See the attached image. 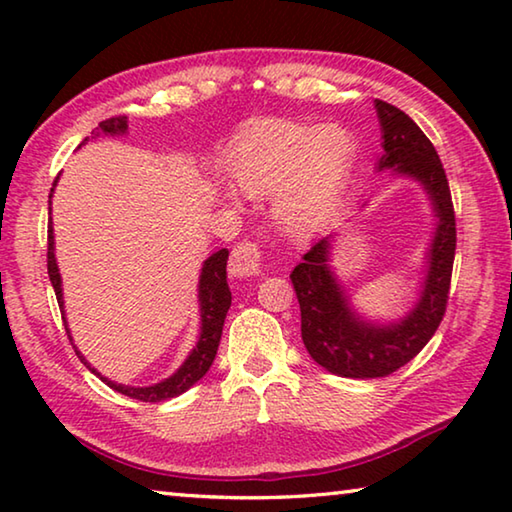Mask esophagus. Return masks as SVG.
<instances>
[{"instance_id":"esophagus-1","label":"esophagus","mask_w":512,"mask_h":512,"mask_svg":"<svg viewBox=\"0 0 512 512\" xmlns=\"http://www.w3.org/2000/svg\"><path fill=\"white\" fill-rule=\"evenodd\" d=\"M259 266H262V250L253 241H241L235 248H232L230 255V273L232 277H253L259 273Z\"/></svg>"}]
</instances>
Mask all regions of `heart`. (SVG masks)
<instances>
[{"mask_svg":"<svg viewBox=\"0 0 512 512\" xmlns=\"http://www.w3.org/2000/svg\"><path fill=\"white\" fill-rule=\"evenodd\" d=\"M352 137L336 124L275 121L241 146L239 185L250 196H277V216L293 235H309L332 219L352 162Z\"/></svg>","mask_w":512,"mask_h":512,"instance_id":"obj_1","label":"heart"}]
</instances>
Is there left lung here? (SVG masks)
<instances>
[{
	"mask_svg": "<svg viewBox=\"0 0 512 512\" xmlns=\"http://www.w3.org/2000/svg\"><path fill=\"white\" fill-rule=\"evenodd\" d=\"M375 110L384 146L377 171L391 169L395 178L415 180L429 196L436 228L424 255L427 271L420 282L418 300L391 323H377L352 307L348 291L329 264L336 235L316 241L293 268L291 282L300 302L302 343L318 366L350 379L391 375L429 343L445 316L456 253L452 194L436 149L400 108L377 99Z\"/></svg>",
	"mask_w": 512,
	"mask_h": 512,
	"instance_id": "left-lung-1",
	"label": "left lung"
}]
</instances>
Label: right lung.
I'll use <instances>...</instances> for the list:
<instances>
[{
  "label": "right lung",
  "instance_id": "obj_1",
  "mask_svg": "<svg viewBox=\"0 0 512 512\" xmlns=\"http://www.w3.org/2000/svg\"><path fill=\"white\" fill-rule=\"evenodd\" d=\"M128 133V119L124 115L119 117H110L106 121H101L99 128H94V137L99 135H126ZM88 142V137H85ZM58 183V178L54 180V187ZM54 187H51L49 194V214H51V196H54ZM49 237H47V273L51 280V287L56 291L58 298V307L63 311V323L67 329L69 341L74 345L72 334H69L67 327V318H65V302H63V280H60V271L56 264V241H54V225H51L49 219ZM228 248H221L212 253L210 257L203 262L201 268V277H198V314H201V332H198V341L192 348V352L187 354V359L183 361L173 375H169L167 379L158 381V384L151 386H126V384H117L108 377H103L97 368H92L88 361H85L83 354L79 352V348L74 345L76 357L81 359V363L90 372H94L103 384H108L112 391H117L126 397H133V400L140 402H162L169 400V397H178L183 395L185 391H189L198 379L205 377V372L210 370L212 361L216 357V350H219V341H221V332H223V323H225V314H228L230 302H232V293L228 287V273H225V266H228Z\"/></svg>",
  "mask_w": 512,
  "mask_h": 512
}]
</instances>
